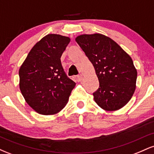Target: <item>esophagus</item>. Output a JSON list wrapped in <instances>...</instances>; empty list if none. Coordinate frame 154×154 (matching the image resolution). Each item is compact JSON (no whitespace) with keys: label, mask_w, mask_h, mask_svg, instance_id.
I'll list each match as a JSON object with an SVG mask.
<instances>
[{"label":"esophagus","mask_w":154,"mask_h":154,"mask_svg":"<svg viewBox=\"0 0 154 154\" xmlns=\"http://www.w3.org/2000/svg\"><path fill=\"white\" fill-rule=\"evenodd\" d=\"M76 79H77V81H78V82H80V81H82V77L81 75H77V77H75Z\"/></svg>","instance_id":"esophagus-1"}]
</instances>
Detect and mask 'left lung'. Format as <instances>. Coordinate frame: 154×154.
Listing matches in <instances>:
<instances>
[{
  "label": "left lung",
  "mask_w": 154,
  "mask_h": 154,
  "mask_svg": "<svg viewBox=\"0 0 154 154\" xmlns=\"http://www.w3.org/2000/svg\"><path fill=\"white\" fill-rule=\"evenodd\" d=\"M93 65L99 88L94 100L106 111H116L131 99L136 88L137 70L129 55L105 35H81L75 39Z\"/></svg>",
  "instance_id": "8db88e82"
}]
</instances>
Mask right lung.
<instances>
[{
    "mask_svg": "<svg viewBox=\"0 0 154 154\" xmlns=\"http://www.w3.org/2000/svg\"><path fill=\"white\" fill-rule=\"evenodd\" d=\"M69 42L68 37L47 35L33 46L19 69L22 94L39 114L51 115L62 110L75 88L61 62Z\"/></svg>",
    "mask_w": 154,
    "mask_h": 154,
    "instance_id": "obj_1",
    "label": "right lung"
}]
</instances>
